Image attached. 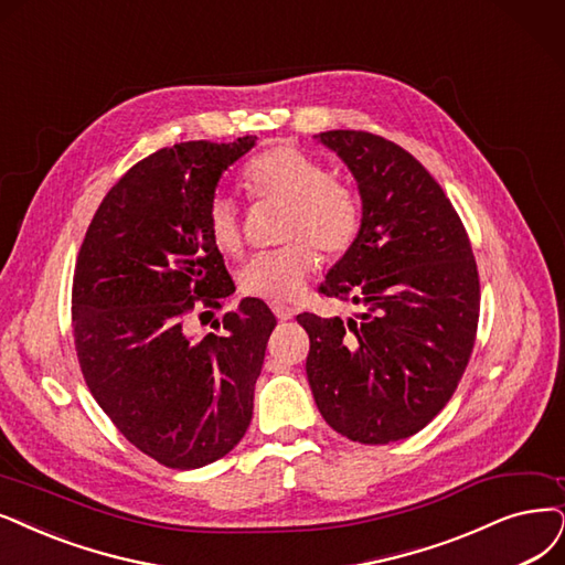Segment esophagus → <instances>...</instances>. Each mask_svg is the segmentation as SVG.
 Here are the masks:
<instances>
[{
	"mask_svg": "<svg viewBox=\"0 0 565 565\" xmlns=\"http://www.w3.org/2000/svg\"><path fill=\"white\" fill-rule=\"evenodd\" d=\"M269 309L275 311V317H277L279 321H288V319L296 317V309L284 305V302H269Z\"/></svg>",
	"mask_w": 565,
	"mask_h": 565,
	"instance_id": "34e87169",
	"label": "esophagus"
}]
</instances>
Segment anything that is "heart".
Returning <instances> with one entry per match:
<instances>
[{"label": "heart", "mask_w": 565, "mask_h": 565, "mask_svg": "<svg viewBox=\"0 0 565 565\" xmlns=\"http://www.w3.org/2000/svg\"><path fill=\"white\" fill-rule=\"evenodd\" d=\"M244 185L254 198L284 202L279 239L284 246L250 258L239 288L250 298L296 300L317 267V250L340 256L361 227V204L326 167L294 146H275L246 167ZM206 233L223 254L242 248V221L233 198L216 195L206 209Z\"/></svg>", "instance_id": "obj_1"}]
</instances>
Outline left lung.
I'll return each mask as SVG.
<instances>
[{"label": "left lung", "mask_w": 565, "mask_h": 565, "mask_svg": "<svg viewBox=\"0 0 565 565\" xmlns=\"http://www.w3.org/2000/svg\"><path fill=\"white\" fill-rule=\"evenodd\" d=\"M317 141L356 179L361 227L321 294L356 317H298L307 380L326 424L353 443L388 445L433 422L461 382L479 319L466 227L412 153L380 135L328 130Z\"/></svg>", "instance_id": "1"}]
</instances>
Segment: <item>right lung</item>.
Returning a JSON list of instances; mask_svg holds the SVG:
<instances>
[{"label": "right lung", "instance_id": "add662e5", "mask_svg": "<svg viewBox=\"0 0 565 565\" xmlns=\"http://www.w3.org/2000/svg\"><path fill=\"white\" fill-rule=\"evenodd\" d=\"M256 146L183 141L137 162L111 188L81 244L72 321L81 372L128 440L177 470L218 461L254 414L277 319L244 298L198 340L188 317L235 294L206 209L230 164ZM206 315V311H204Z\"/></svg>", "mask_w": 565, "mask_h": 565}]
</instances>
